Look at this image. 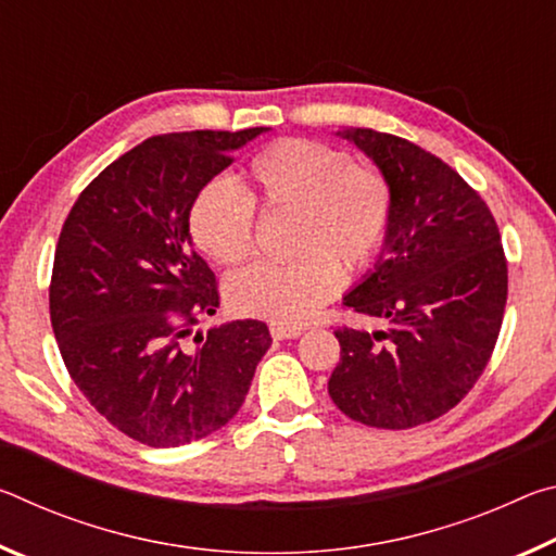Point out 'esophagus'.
<instances>
[{
    "label": "esophagus",
    "instance_id": "34e87169",
    "mask_svg": "<svg viewBox=\"0 0 556 556\" xmlns=\"http://www.w3.org/2000/svg\"><path fill=\"white\" fill-rule=\"evenodd\" d=\"M269 333L275 341H285V338H296L301 336V328L299 326H289V324H277L271 321L269 324Z\"/></svg>",
    "mask_w": 556,
    "mask_h": 556
}]
</instances>
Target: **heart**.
I'll return each instance as SVG.
<instances>
[{"label":"heart","mask_w":556,"mask_h":556,"mask_svg":"<svg viewBox=\"0 0 556 556\" xmlns=\"http://www.w3.org/2000/svg\"><path fill=\"white\" fill-rule=\"evenodd\" d=\"M255 208L291 211L287 262H255L228 279V304L244 316L304 324L336 294L341 271L361 275L380 255L394 220V188L380 168L343 149L301 137L269 142L244 166L242 184H205L188 208L195 248L240 265L255 248Z\"/></svg>","instance_id":"1"}]
</instances>
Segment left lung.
<instances>
[{"label": "left lung", "instance_id": "1", "mask_svg": "<svg viewBox=\"0 0 556 556\" xmlns=\"http://www.w3.org/2000/svg\"><path fill=\"white\" fill-rule=\"evenodd\" d=\"M338 135L390 178L394 220L378 267L343 299L384 328H336L328 394L361 425L412 429L454 409L491 361L507 301L501 230L439 156L375 129Z\"/></svg>", "mask_w": 556, "mask_h": 556}]
</instances>
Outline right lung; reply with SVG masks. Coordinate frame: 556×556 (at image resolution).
<instances>
[{
	"mask_svg": "<svg viewBox=\"0 0 556 556\" xmlns=\"http://www.w3.org/2000/svg\"><path fill=\"white\" fill-rule=\"evenodd\" d=\"M260 131L149 137L83 188L61 228L49 287L61 357L92 407L139 444L184 446L228 425L271 345L255 318L186 341L220 306L188 208Z\"/></svg>",
	"mask_w": 556,
	"mask_h": 556,
	"instance_id": "1",
	"label": "right lung"
}]
</instances>
